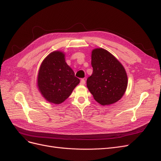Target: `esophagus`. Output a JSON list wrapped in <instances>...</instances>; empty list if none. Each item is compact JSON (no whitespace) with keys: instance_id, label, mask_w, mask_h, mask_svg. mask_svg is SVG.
<instances>
[{"instance_id":"34e87169","label":"esophagus","mask_w":161,"mask_h":161,"mask_svg":"<svg viewBox=\"0 0 161 161\" xmlns=\"http://www.w3.org/2000/svg\"><path fill=\"white\" fill-rule=\"evenodd\" d=\"M80 84L81 85H84L85 84V79H81V80H80Z\"/></svg>"}]
</instances>
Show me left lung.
<instances>
[{"label":"left lung","instance_id":"1","mask_svg":"<svg viewBox=\"0 0 161 161\" xmlns=\"http://www.w3.org/2000/svg\"><path fill=\"white\" fill-rule=\"evenodd\" d=\"M92 74L86 80V86L94 99L105 105L119 100L127 88L128 77L124 66L103 48L92 52Z\"/></svg>","mask_w":161,"mask_h":161}]
</instances>
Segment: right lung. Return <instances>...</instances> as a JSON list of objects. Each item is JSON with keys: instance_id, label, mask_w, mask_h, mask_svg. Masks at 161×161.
I'll return each mask as SVG.
<instances>
[{"instance_id": "right-lung-1", "label": "right lung", "mask_w": 161, "mask_h": 161, "mask_svg": "<svg viewBox=\"0 0 161 161\" xmlns=\"http://www.w3.org/2000/svg\"><path fill=\"white\" fill-rule=\"evenodd\" d=\"M79 82V79L65 62L62 52H53L42 62L37 85L47 101L55 104L62 103Z\"/></svg>"}]
</instances>
